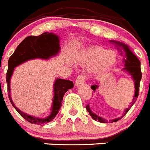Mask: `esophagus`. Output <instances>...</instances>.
<instances>
[{"mask_svg":"<svg viewBox=\"0 0 150 150\" xmlns=\"http://www.w3.org/2000/svg\"><path fill=\"white\" fill-rule=\"evenodd\" d=\"M86 74H79V76L76 77V82H75V85L76 86H79L80 85L84 84V82H86Z\"/></svg>","mask_w":150,"mask_h":150,"instance_id":"esophagus-1","label":"esophagus"}]
</instances>
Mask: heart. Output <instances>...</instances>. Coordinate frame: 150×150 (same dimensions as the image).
<instances>
[{"label": "heart", "mask_w": 150, "mask_h": 150, "mask_svg": "<svg viewBox=\"0 0 150 150\" xmlns=\"http://www.w3.org/2000/svg\"><path fill=\"white\" fill-rule=\"evenodd\" d=\"M117 56L113 51L108 50L102 46H91L81 53L79 62L84 65L94 64L92 71L99 73L105 71L114 65Z\"/></svg>", "instance_id": "1"}]
</instances>
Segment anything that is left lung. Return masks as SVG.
I'll use <instances>...</instances> for the list:
<instances>
[{
	"mask_svg": "<svg viewBox=\"0 0 150 150\" xmlns=\"http://www.w3.org/2000/svg\"><path fill=\"white\" fill-rule=\"evenodd\" d=\"M113 42L117 44L119 46H121L123 48L124 51L126 52V59H124L125 68H123V69L126 70V71H127L129 74H131V76H132L133 79H134V87H135V92H134V98H133L132 101L131 103H130V105L129 106V108H127V109H126V111H124V114H123V117L126 113H127V112H129V110L131 108V107L132 106L133 104L135 103L136 100H137V98H138V94H139L140 81H141V76H142V73H141V62H140L139 59H138L136 57V56H134V53H133L129 49L128 47L126 46V45H125L124 44L120 43V42H114V41ZM97 88H98V86H97V84L91 86V89H93V91H95V90ZM86 109H87L89 115L92 117V118H93L94 120H98V121L100 122V123H107V121L105 120V119H103V118L102 117H98L97 115H96L95 114L93 113V112L91 111L90 107H89L88 105H86ZM121 118H120V119H121ZM118 120H119V119H116V120H111V121L116 122Z\"/></svg>",
	"mask_w": 150,
	"mask_h": 150,
	"instance_id": "obj_1",
	"label": "left lung"
}]
</instances>
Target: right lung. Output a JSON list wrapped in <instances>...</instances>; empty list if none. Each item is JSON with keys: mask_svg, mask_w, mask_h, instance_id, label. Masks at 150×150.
Listing matches in <instances>:
<instances>
[{"mask_svg": "<svg viewBox=\"0 0 150 150\" xmlns=\"http://www.w3.org/2000/svg\"><path fill=\"white\" fill-rule=\"evenodd\" d=\"M60 49L59 42L57 35L51 33H44L38 36L27 37L22 41L13 54L9 57L8 62V70L6 73V83H7V91L9 92V99L11 103L21 117L30 122V123L42 125L46 124L52 121L55 117L59 113V111L62 105V100L64 94L68 89L74 87V82L67 79H57L54 83V97H53V107L51 113L46 118H37L30 116L22 112L18 109L12 102L10 96V78L14 68L18 64L35 58L49 59L51 56L58 53Z\"/></svg>", "mask_w": 150, "mask_h": 150, "instance_id": "right-lung-1", "label": "right lung"}]
</instances>
